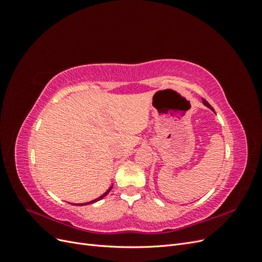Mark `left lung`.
Masks as SVG:
<instances>
[{
	"instance_id": "left-lung-1",
	"label": "left lung",
	"mask_w": 262,
	"mask_h": 262,
	"mask_svg": "<svg viewBox=\"0 0 262 262\" xmlns=\"http://www.w3.org/2000/svg\"><path fill=\"white\" fill-rule=\"evenodd\" d=\"M202 102H203V105H204V106H207L208 108H210L211 110H213V112H214V109L212 108V106L209 104V102H208L207 100H205V99H202Z\"/></svg>"
}]
</instances>
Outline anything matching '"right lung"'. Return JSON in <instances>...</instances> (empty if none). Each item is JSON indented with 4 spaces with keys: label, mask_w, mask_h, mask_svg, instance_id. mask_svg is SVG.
Instances as JSON below:
<instances>
[{
    "label": "right lung",
    "mask_w": 262,
    "mask_h": 262,
    "mask_svg": "<svg viewBox=\"0 0 262 262\" xmlns=\"http://www.w3.org/2000/svg\"><path fill=\"white\" fill-rule=\"evenodd\" d=\"M112 188H113V186L110 187V188L107 190V191H106L104 194H101L99 198H97V199H95V200H93V201H90V202H86V203H75L74 205H86V204H92V203H94V202H97V201L101 200L102 198H104V196H106V195H107V194L110 192V190H112ZM72 204H73V203H72Z\"/></svg>",
    "instance_id": "right-lung-1"
}]
</instances>
